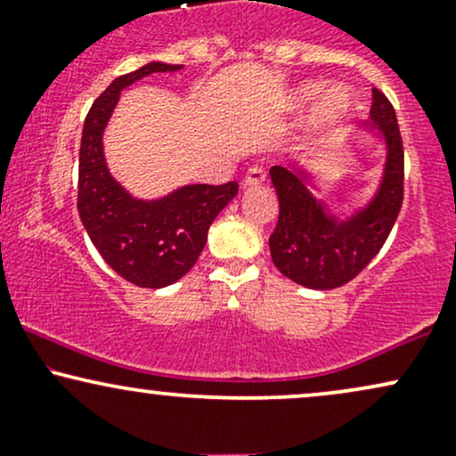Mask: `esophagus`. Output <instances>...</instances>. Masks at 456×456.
Listing matches in <instances>:
<instances>
[{
  "instance_id": "esophagus-1",
  "label": "esophagus",
  "mask_w": 456,
  "mask_h": 456,
  "mask_svg": "<svg viewBox=\"0 0 456 456\" xmlns=\"http://www.w3.org/2000/svg\"><path fill=\"white\" fill-rule=\"evenodd\" d=\"M261 182H265V171L261 169V167H250V169L246 171L244 177H242V186L244 188L259 186Z\"/></svg>"
}]
</instances>
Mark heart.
Here are the masks:
<instances>
[{"label": "heart", "mask_w": 456, "mask_h": 456, "mask_svg": "<svg viewBox=\"0 0 456 456\" xmlns=\"http://www.w3.org/2000/svg\"><path fill=\"white\" fill-rule=\"evenodd\" d=\"M322 86L319 83H305V86H297L296 90L289 94V107L300 109L306 107L313 98L317 96ZM352 94H349L345 87H332L323 94L322 98L315 102V109H313V122L319 124V126H330V124H337L338 119H343L345 115L352 111Z\"/></svg>", "instance_id": "b5f03b06"}]
</instances>
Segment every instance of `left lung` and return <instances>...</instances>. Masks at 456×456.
Listing matches in <instances>:
<instances>
[{
	"instance_id": "left-lung-1",
	"label": "left lung",
	"mask_w": 456,
	"mask_h": 456,
	"mask_svg": "<svg viewBox=\"0 0 456 456\" xmlns=\"http://www.w3.org/2000/svg\"><path fill=\"white\" fill-rule=\"evenodd\" d=\"M360 133L379 141L384 167L375 191L360 206L334 212L317 175L300 159L270 167L279 197V223L270 235V255L287 279L308 289H334L362 272L379 253L403 203V141L388 98L373 90L369 122Z\"/></svg>"
}]
</instances>
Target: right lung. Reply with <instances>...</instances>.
<instances>
[{"label": "right lung", "mask_w": 456, "mask_h": 456, "mask_svg": "<svg viewBox=\"0 0 456 456\" xmlns=\"http://www.w3.org/2000/svg\"><path fill=\"white\" fill-rule=\"evenodd\" d=\"M182 64L148 61L118 77L92 104L78 151V216L102 259L137 287L160 289L195 265L218 212L238 195V184H184L162 197L141 199L111 175L104 159V128L122 90L154 72L182 70Z\"/></svg>", "instance_id": "right-lung-1"}]
</instances>
